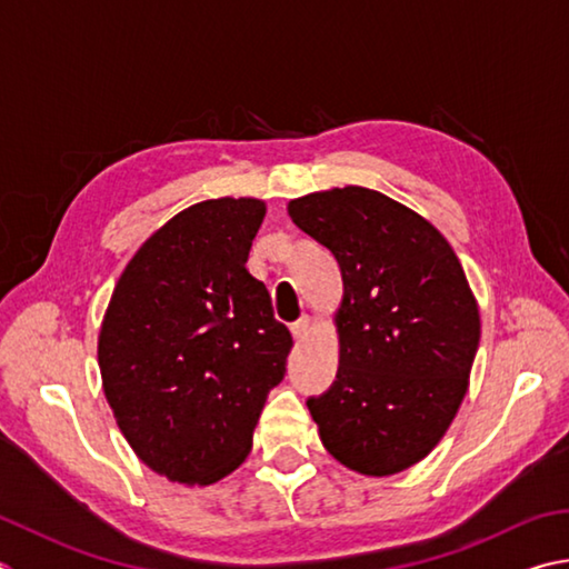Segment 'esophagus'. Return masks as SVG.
Listing matches in <instances>:
<instances>
[{"mask_svg":"<svg viewBox=\"0 0 569 569\" xmlns=\"http://www.w3.org/2000/svg\"><path fill=\"white\" fill-rule=\"evenodd\" d=\"M308 330H311V318L308 316H301L296 323H291V333L296 340H303L308 336Z\"/></svg>","mask_w":569,"mask_h":569,"instance_id":"1","label":"esophagus"}]
</instances>
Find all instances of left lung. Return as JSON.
<instances>
[{"label":"left lung","mask_w":569,"mask_h":569,"mask_svg":"<svg viewBox=\"0 0 569 569\" xmlns=\"http://www.w3.org/2000/svg\"><path fill=\"white\" fill-rule=\"evenodd\" d=\"M288 213L343 276L338 373L308 398L320 440L356 472L406 470L456 418L478 353L458 256L436 226L363 186L303 196Z\"/></svg>","instance_id":"1"}]
</instances>
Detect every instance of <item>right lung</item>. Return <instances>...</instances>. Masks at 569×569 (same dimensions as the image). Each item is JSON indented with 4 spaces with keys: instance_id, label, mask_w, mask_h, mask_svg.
<instances>
[{
    "instance_id": "add662e5",
    "label": "right lung",
    "mask_w": 569,
    "mask_h": 569,
    "mask_svg": "<svg viewBox=\"0 0 569 569\" xmlns=\"http://www.w3.org/2000/svg\"><path fill=\"white\" fill-rule=\"evenodd\" d=\"M263 201L173 216L123 268L99 333L104 392L153 472L211 485L239 468L293 338L249 273Z\"/></svg>"
}]
</instances>
